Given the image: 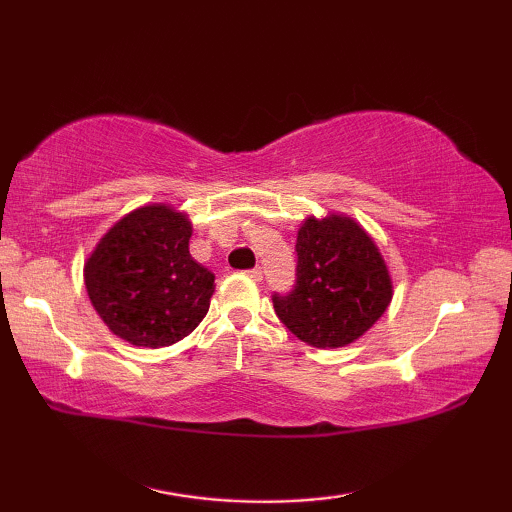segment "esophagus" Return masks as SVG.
Here are the masks:
<instances>
[{"label":"esophagus","mask_w":512,"mask_h":512,"mask_svg":"<svg viewBox=\"0 0 512 512\" xmlns=\"http://www.w3.org/2000/svg\"><path fill=\"white\" fill-rule=\"evenodd\" d=\"M246 275L250 277V280H255V282H262V268H250V271H246Z\"/></svg>","instance_id":"obj_1"}]
</instances>
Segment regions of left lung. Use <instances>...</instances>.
Listing matches in <instances>:
<instances>
[{"label": "left lung", "instance_id": "8db88e82", "mask_svg": "<svg viewBox=\"0 0 512 512\" xmlns=\"http://www.w3.org/2000/svg\"><path fill=\"white\" fill-rule=\"evenodd\" d=\"M296 284L273 293L277 318L314 348L332 350L357 341L377 323L393 298L379 250L348 216L307 219L296 241Z\"/></svg>", "mask_w": 512, "mask_h": 512}]
</instances>
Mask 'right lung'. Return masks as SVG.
<instances>
[{
  "mask_svg": "<svg viewBox=\"0 0 512 512\" xmlns=\"http://www.w3.org/2000/svg\"><path fill=\"white\" fill-rule=\"evenodd\" d=\"M192 225L167 205L131 212L85 264V289L103 323L137 348L192 334L210 309L214 273L189 255Z\"/></svg>",
  "mask_w": 512,
  "mask_h": 512,
  "instance_id": "add662e5",
  "label": "right lung"
}]
</instances>
